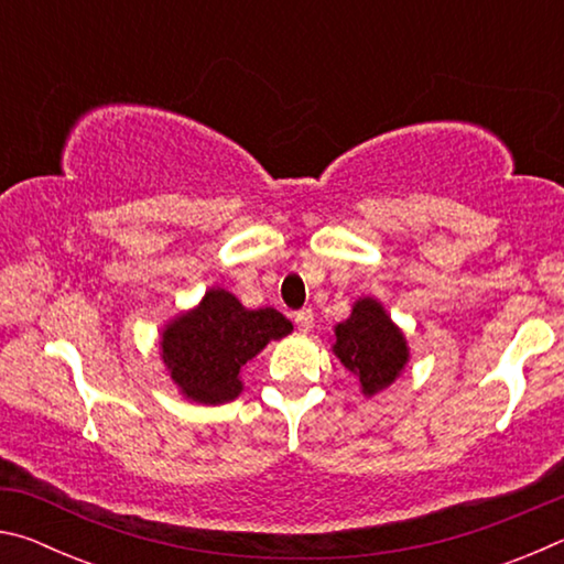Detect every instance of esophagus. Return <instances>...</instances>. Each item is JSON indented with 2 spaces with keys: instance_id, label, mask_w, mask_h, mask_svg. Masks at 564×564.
I'll use <instances>...</instances> for the list:
<instances>
[{
  "instance_id": "1",
  "label": "esophagus",
  "mask_w": 564,
  "mask_h": 564,
  "mask_svg": "<svg viewBox=\"0 0 564 564\" xmlns=\"http://www.w3.org/2000/svg\"><path fill=\"white\" fill-rule=\"evenodd\" d=\"M293 321H295V326H299L301 333H308L313 328V311L311 308H303V311L295 313Z\"/></svg>"
}]
</instances>
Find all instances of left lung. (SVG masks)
Wrapping results in <instances>:
<instances>
[{
  "label": "left lung",
  "instance_id": "obj_1",
  "mask_svg": "<svg viewBox=\"0 0 564 564\" xmlns=\"http://www.w3.org/2000/svg\"><path fill=\"white\" fill-rule=\"evenodd\" d=\"M333 352L360 380L366 398L393 386L410 360L405 333L370 295L352 303L350 316L333 330Z\"/></svg>",
  "mask_w": 564,
  "mask_h": 564
}]
</instances>
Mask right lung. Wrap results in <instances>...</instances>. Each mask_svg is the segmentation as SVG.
Masks as SVG:
<instances>
[{"label": "right lung", "instance_id": "right-lung-1", "mask_svg": "<svg viewBox=\"0 0 564 564\" xmlns=\"http://www.w3.org/2000/svg\"><path fill=\"white\" fill-rule=\"evenodd\" d=\"M291 330V321L275 308L251 311L234 293L208 289L198 305L166 323L159 348L181 395L224 405L241 395L246 362Z\"/></svg>", "mask_w": 564, "mask_h": 564}]
</instances>
